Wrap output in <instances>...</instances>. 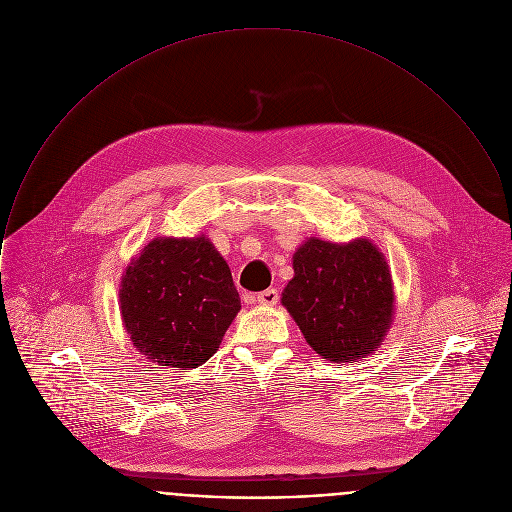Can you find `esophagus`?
Here are the masks:
<instances>
[{
  "label": "esophagus",
  "instance_id": "1",
  "mask_svg": "<svg viewBox=\"0 0 512 512\" xmlns=\"http://www.w3.org/2000/svg\"><path fill=\"white\" fill-rule=\"evenodd\" d=\"M280 300V294L276 288H270V290H264L256 296V302L262 304V306H276Z\"/></svg>",
  "mask_w": 512,
  "mask_h": 512
}]
</instances>
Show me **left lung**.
Listing matches in <instances>:
<instances>
[{
  "instance_id": "left-lung-1",
  "label": "left lung",
  "mask_w": 512,
  "mask_h": 512,
  "mask_svg": "<svg viewBox=\"0 0 512 512\" xmlns=\"http://www.w3.org/2000/svg\"><path fill=\"white\" fill-rule=\"evenodd\" d=\"M282 304L306 341L330 361L375 351L393 316V286L383 254L369 240H308L294 254Z\"/></svg>"
}]
</instances>
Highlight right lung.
<instances>
[{
	"mask_svg": "<svg viewBox=\"0 0 512 512\" xmlns=\"http://www.w3.org/2000/svg\"><path fill=\"white\" fill-rule=\"evenodd\" d=\"M121 314L155 365L198 367L216 353L240 310L226 260L204 238H157L121 282Z\"/></svg>",
	"mask_w": 512,
	"mask_h": 512,
	"instance_id": "obj_1",
	"label": "right lung"
}]
</instances>
